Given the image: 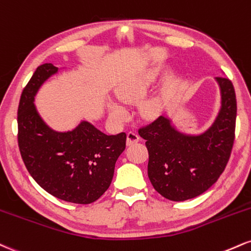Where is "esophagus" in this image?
<instances>
[{
  "mask_svg": "<svg viewBox=\"0 0 251 251\" xmlns=\"http://www.w3.org/2000/svg\"><path fill=\"white\" fill-rule=\"evenodd\" d=\"M139 140H140V137H139V134L137 133V132H134V131H129L128 132L127 138H126V144L132 145V144L138 143Z\"/></svg>",
  "mask_w": 251,
  "mask_h": 251,
  "instance_id": "obj_1",
  "label": "esophagus"
}]
</instances>
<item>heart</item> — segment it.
Masks as SVG:
<instances>
[{
    "label": "heart",
    "instance_id": "heart-1",
    "mask_svg": "<svg viewBox=\"0 0 251 251\" xmlns=\"http://www.w3.org/2000/svg\"><path fill=\"white\" fill-rule=\"evenodd\" d=\"M153 79H154V72H146V74L139 76L137 79L131 81V83L119 87L117 90V97L124 104H134V102L140 100V98H143ZM159 105L160 101L158 99H151V100L146 101L143 105V112L145 114H149V116L153 114L158 110ZM108 110H110L111 116L116 118V119L122 120L126 118V111L116 102H110Z\"/></svg>",
    "mask_w": 251,
    "mask_h": 251
}]
</instances>
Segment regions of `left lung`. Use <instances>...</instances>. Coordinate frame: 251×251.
<instances>
[{"label":"left lung","mask_w":251,"mask_h":251,"mask_svg":"<svg viewBox=\"0 0 251 251\" xmlns=\"http://www.w3.org/2000/svg\"><path fill=\"white\" fill-rule=\"evenodd\" d=\"M221 108L213 125L198 135L185 134L160 116L139 134L149 150V177L159 194L171 201H186L201 195L223 173L235 139L236 96L232 83L216 77Z\"/></svg>","instance_id":"1"}]
</instances>
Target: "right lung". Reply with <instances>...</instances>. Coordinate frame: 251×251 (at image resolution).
<instances>
[{
  "mask_svg": "<svg viewBox=\"0 0 251 251\" xmlns=\"http://www.w3.org/2000/svg\"><path fill=\"white\" fill-rule=\"evenodd\" d=\"M58 68L39 65L21 95L17 124L19 147L26 170L45 192L63 201L89 204L107 191L117 159L126 147V133L107 135L89 122L69 132L50 128L34 99Z\"/></svg>",
  "mask_w": 251,
  "mask_h": 251,
  "instance_id": "1",
  "label": "right lung"
}]
</instances>
